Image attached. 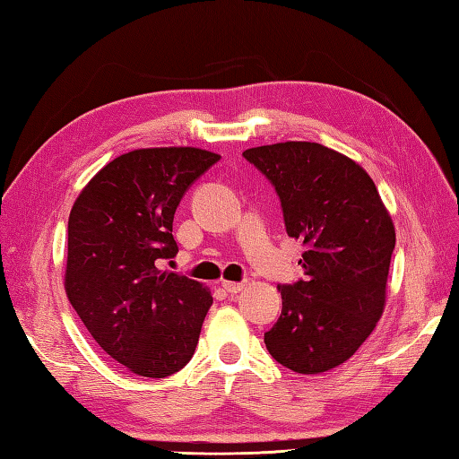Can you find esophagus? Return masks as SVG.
Segmentation results:
<instances>
[{
  "label": "esophagus",
  "instance_id": "obj_1",
  "mask_svg": "<svg viewBox=\"0 0 459 459\" xmlns=\"http://www.w3.org/2000/svg\"><path fill=\"white\" fill-rule=\"evenodd\" d=\"M221 286L224 288V291H229V294H238V291L245 290V281H230V280H222Z\"/></svg>",
  "mask_w": 459,
  "mask_h": 459
}]
</instances>
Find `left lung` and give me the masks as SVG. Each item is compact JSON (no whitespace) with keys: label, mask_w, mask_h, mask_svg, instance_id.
Segmentation results:
<instances>
[{"label":"left lung","mask_w":459,"mask_h":459,"mask_svg":"<svg viewBox=\"0 0 459 459\" xmlns=\"http://www.w3.org/2000/svg\"><path fill=\"white\" fill-rule=\"evenodd\" d=\"M281 203L288 237L304 242V280L278 286L281 314L268 353L301 375L345 363L383 316L394 224L368 173L316 142L247 150Z\"/></svg>","instance_id":"8db88e82"}]
</instances>
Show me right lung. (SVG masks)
Segmentation results:
<instances>
[{"mask_svg":"<svg viewBox=\"0 0 459 459\" xmlns=\"http://www.w3.org/2000/svg\"><path fill=\"white\" fill-rule=\"evenodd\" d=\"M221 160L199 148H145L112 160L68 217L65 290L106 353L140 377L189 363L212 304L199 281L160 268L178 255L173 214L195 179Z\"/></svg>","mask_w":459,"mask_h":459,"instance_id":"right-lung-1","label":"right lung"}]
</instances>
